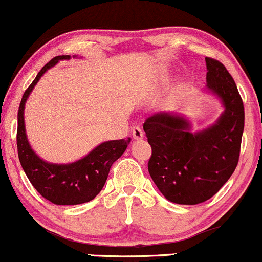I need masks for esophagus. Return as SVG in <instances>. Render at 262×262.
Returning <instances> with one entry per match:
<instances>
[{
    "mask_svg": "<svg viewBox=\"0 0 262 262\" xmlns=\"http://www.w3.org/2000/svg\"><path fill=\"white\" fill-rule=\"evenodd\" d=\"M132 135L135 140H141L144 138V132L141 130V128L139 127H135L133 128V132H132Z\"/></svg>",
    "mask_w": 262,
    "mask_h": 262,
    "instance_id": "obj_1",
    "label": "esophagus"
}]
</instances>
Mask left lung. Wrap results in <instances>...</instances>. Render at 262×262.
<instances>
[{
    "mask_svg": "<svg viewBox=\"0 0 262 262\" xmlns=\"http://www.w3.org/2000/svg\"><path fill=\"white\" fill-rule=\"evenodd\" d=\"M207 86L224 107L214 124L191 132V122L179 113H155L144 122L151 145L148 169L166 200L198 204L209 200L229 180L239 161L244 130V104L225 66L206 58Z\"/></svg>",
    "mask_w": 262,
    "mask_h": 262,
    "instance_id": "obj_1",
    "label": "left lung"
}]
</instances>
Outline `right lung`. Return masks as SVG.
<instances>
[{
    "label": "right lung",
    "mask_w": 262,
    "mask_h": 262,
    "mask_svg": "<svg viewBox=\"0 0 262 262\" xmlns=\"http://www.w3.org/2000/svg\"><path fill=\"white\" fill-rule=\"evenodd\" d=\"M70 58V55H60L50 60L26 90L18 110L17 148L20 165L39 193L52 203L60 206H74L92 201L103 188L113 162L121 158L130 143V138L104 141L80 160L70 164H53L35 154L26 134V102L38 81L49 69L60 60Z\"/></svg>",
    "instance_id": "1"
}]
</instances>
